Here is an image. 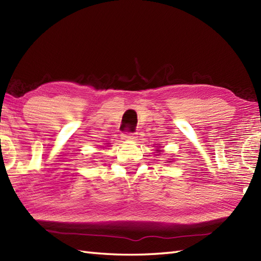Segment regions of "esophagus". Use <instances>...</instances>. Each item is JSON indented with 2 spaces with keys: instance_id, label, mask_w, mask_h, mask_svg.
I'll use <instances>...</instances> for the list:
<instances>
[{
  "instance_id": "esophagus-1",
  "label": "esophagus",
  "mask_w": 261,
  "mask_h": 261,
  "mask_svg": "<svg viewBox=\"0 0 261 261\" xmlns=\"http://www.w3.org/2000/svg\"><path fill=\"white\" fill-rule=\"evenodd\" d=\"M137 138L136 133H126V134H122V139L126 142H133Z\"/></svg>"
}]
</instances>
